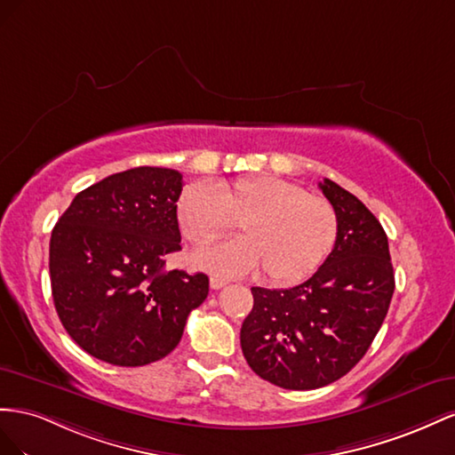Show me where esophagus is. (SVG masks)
Instances as JSON below:
<instances>
[{
  "instance_id": "34e87169",
  "label": "esophagus",
  "mask_w": 455,
  "mask_h": 455,
  "mask_svg": "<svg viewBox=\"0 0 455 455\" xmlns=\"http://www.w3.org/2000/svg\"><path fill=\"white\" fill-rule=\"evenodd\" d=\"M228 282L225 280V278H219V276H212L210 278V285H212V290H220V288H225Z\"/></svg>"
}]
</instances>
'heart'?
I'll return each instance as SVG.
<instances>
[{
  "mask_svg": "<svg viewBox=\"0 0 455 455\" xmlns=\"http://www.w3.org/2000/svg\"><path fill=\"white\" fill-rule=\"evenodd\" d=\"M177 219L194 245L223 238L238 223L243 238L202 251L198 263L227 275L261 267L278 285L313 275L337 238V213L326 198L270 175L215 187L192 183L180 192Z\"/></svg>",
  "mask_w": 455,
  "mask_h": 455,
  "instance_id": "1",
  "label": "heart"
}]
</instances>
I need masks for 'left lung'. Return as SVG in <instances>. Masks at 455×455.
Instances as JSON below:
<instances>
[{"label":"left lung","instance_id":"1","mask_svg":"<svg viewBox=\"0 0 455 455\" xmlns=\"http://www.w3.org/2000/svg\"><path fill=\"white\" fill-rule=\"evenodd\" d=\"M320 188L337 213L331 253L295 288H251L253 308L240 330L250 368L290 391L326 387L353 370L378 335L395 291L379 220L333 180L323 179Z\"/></svg>","mask_w":455,"mask_h":455}]
</instances>
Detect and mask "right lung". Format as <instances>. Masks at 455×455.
I'll return each mask as SVG.
<instances>
[{
  "instance_id": "add662e5",
  "label": "right lung",
  "mask_w": 455,
  "mask_h": 455,
  "mask_svg": "<svg viewBox=\"0 0 455 455\" xmlns=\"http://www.w3.org/2000/svg\"><path fill=\"white\" fill-rule=\"evenodd\" d=\"M183 175L167 167L114 173L76 198L49 243L51 291L64 330L114 366H147L179 345L210 278L165 272L180 250Z\"/></svg>"
}]
</instances>
